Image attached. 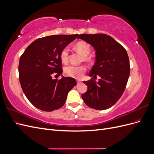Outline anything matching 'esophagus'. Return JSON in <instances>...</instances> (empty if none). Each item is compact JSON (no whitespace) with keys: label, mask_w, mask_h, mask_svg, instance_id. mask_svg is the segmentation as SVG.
<instances>
[{"label":"esophagus","mask_w":154,"mask_h":154,"mask_svg":"<svg viewBox=\"0 0 154 154\" xmlns=\"http://www.w3.org/2000/svg\"><path fill=\"white\" fill-rule=\"evenodd\" d=\"M77 83H78V84H80V83H81V82L80 80H78Z\"/></svg>","instance_id":"esophagus-1"}]
</instances>
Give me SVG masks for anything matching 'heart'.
Returning <instances> with one entry per match:
<instances>
[{
    "label": "heart",
    "instance_id": "b5f03b06",
    "mask_svg": "<svg viewBox=\"0 0 154 154\" xmlns=\"http://www.w3.org/2000/svg\"><path fill=\"white\" fill-rule=\"evenodd\" d=\"M75 48L77 51L82 56H83L84 61H88L89 58L88 56L90 54L91 49L90 45L84 42H78ZM69 49L68 47L64 48L60 53V59L63 63H66L69 60ZM86 68L83 66H74V65H69L64 68V72L67 75L72 77L80 78L82 76L83 73L85 71Z\"/></svg>",
    "mask_w": 154,
    "mask_h": 154
}]
</instances>
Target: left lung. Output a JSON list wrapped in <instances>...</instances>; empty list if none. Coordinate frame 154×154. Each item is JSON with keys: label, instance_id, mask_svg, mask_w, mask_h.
Instances as JSON below:
<instances>
[{"label": "left lung", "instance_id": "obj_1", "mask_svg": "<svg viewBox=\"0 0 154 154\" xmlns=\"http://www.w3.org/2000/svg\"><path fill=\"white\" fill-rule=\"evenodd\" d=\"M78 38L91 44L96 51V62L88 76L101 78L97 83L83 82L87 91L82 95V99L91 108L109 109L122 96L128 80L130 63L127 51L105 34H82Z\"/></svg>", "mask_w": 154, "mask_h": 154}]
</instances>
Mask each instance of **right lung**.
Segmentation results:
<instances>
[{"instance_id":"obj_1","label":"right lung","mask_w":154,"mask_h":154,"mask_svg":"<svg viewBox=\"0 0 154 154\" xmlns=\"http://www.w3.org/2000/svg\"><path fill=\"white\" fill-rule=\"evenodd\" d=\"M78 35H57L36 39L20 57L19 80L27 98L36 108L46 112L58 109L65 104L69 92L76 85L73 78H52L62 74L61 51Z\"/></svg>"}]
</instances>
